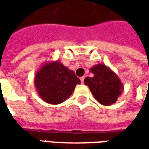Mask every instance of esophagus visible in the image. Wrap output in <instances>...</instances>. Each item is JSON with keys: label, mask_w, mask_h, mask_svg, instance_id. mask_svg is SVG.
Instances as JSON below:
<instances>
[{"label": "esophagus", "mask_w": 149, "mask_h": 149, "mask_svg": "<svg viewBox=\"0 0 149 149\" xmlns=\"http://www.w3.org/2000/svg\"><path fill=\"white\" fill-rule=\"evenodd\" d=\"M84 77H81V81L82 84L84 83Z\"/></svg>", "instance_id": "esophagus-1"}]
</instances>
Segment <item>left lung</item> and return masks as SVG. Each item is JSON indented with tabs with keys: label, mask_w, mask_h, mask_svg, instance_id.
<instances>
[{
	"label": "left lung",
	"mask_w": 149,
	"mask_h": 149,
	"mask_svg": "<svg viewBox=\"0 0 149 149\" xmlns=\"http://www.w3.org/2000/svg\"><path fill=\"white\" fill-rule=\"evenodd\" d=\"M90 71L94 76L86 77L84 82L88 86L94 98L105 106L116 103L124 91V85L118 76L103 64L94 65Z\"/></svg>",
	"instance_id": "left-lung-1"
}]
</instances>
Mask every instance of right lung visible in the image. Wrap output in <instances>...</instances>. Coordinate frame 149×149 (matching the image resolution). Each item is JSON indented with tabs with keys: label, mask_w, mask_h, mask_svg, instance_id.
Masks as SVG:
<instances>
[{
	"label": "right lung",
	"mask_w": 149,
	"mask_h": 149,
	"mask_svg": "<svg viewBox=\"0 0 149 149\" xmlns=\"http://www.w3.org/2000/svg\"><path fill=\"white\" fill-rule=\"evenodd\" d=\"M79 84L81 81L74 72L59 61L43 65L34 77L39 97L51 104H59L67 100Z\"/></svg>",
	"instance_id": "right-lung-1"
}]
</instances>
